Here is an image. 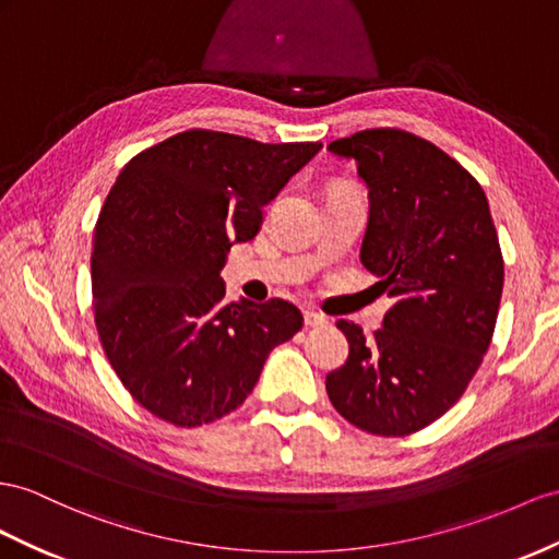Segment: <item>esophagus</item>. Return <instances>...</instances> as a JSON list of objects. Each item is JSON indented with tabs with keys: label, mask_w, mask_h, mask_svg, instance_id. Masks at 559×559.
<instances>
[{
	"label": "esophagus",
	"mask_w": 559,
	"mask_h": 559,
	"mask_svg": "<svg viewBox=\"0 0 559 559\" xmlns=\"http://www.w3.org/2000/svg\"><path fill=\"white\" fill-rule=\"evenodd\" d=\"M305 325L307 328H323V325H328V319L321 317V313H317V311H305Z\"/></svg>",
	"instance_id": "esophagus-1"
}]
</instances>
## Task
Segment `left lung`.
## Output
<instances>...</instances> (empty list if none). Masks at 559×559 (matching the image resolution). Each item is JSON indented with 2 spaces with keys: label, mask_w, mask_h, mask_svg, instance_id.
Here are the masks:
<instances>
[{
  "label": "left lung",
  "mask_w": 559,
  "mask_h": 559,
  "mask_svg": "<svg viewBox=\"0 0 559 559\" xmlns=\"http://www.w3.org/2000/svg\"><path fill=\"white\" fill-rule=\"evenodd\" d=\"M368 186L361 264L394 305L373 337L340 319L347 364L328 373L335 411L364 432L406 437L441 418L491 345L503 254L479 181L416 134L382 127L333 141Z\"/></svg>",
  "instance_id": "1"
}]
</instances>
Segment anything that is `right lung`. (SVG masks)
Returning <instances> with one entry per match:
<instances>
[{
    "instance_id": "obj_1",
    "label": "right lung",
    "mask_w": 559,
    "mask_h": 559,
    "mask_svg": "<svg viewBox=\"0 0 559 559\" xmlns=\"http://www.w3.org/2000/svg\"><path fill=\"white\" fill-rule=\"evenodd\" d=\"M321 143H260L189 130L141 151L112 183L94 228L98 340L136 402L198 427L236 411L269 352L302 328L285 299L224 302L226 252Z\"/></svg>"
}]
</instances>
